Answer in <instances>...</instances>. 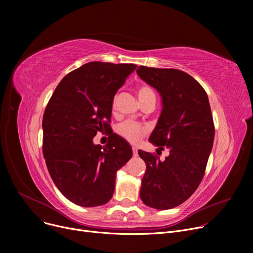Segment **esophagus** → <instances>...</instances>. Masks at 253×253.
<instances>
[{
  "mask_svg": "<svg viewBox=\"0 0 253 253\" xmlns=\"http://www.w3.org/2000/svg\"><path fill=\"white\" fill-rule=\"evenodd\" d=\"M132 152H133V156L134 157H137L138 156V153H137V149L135 147L132 148Z\"/></svg>",
  "mask_w": 253,
  "mask_h": 253,
  "instance_id": "34e87169",
  "label": "esophagus"
}]
</instances>
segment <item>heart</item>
<instances>
[{"instance_id":"b5f03b06","label":"heart","mask_w":253,"mask_h":253,"mask_svg":"<svg viewBox=\"0 0 253 253\" xmlns=\"http://www.w3.org/2000/svg\"><path fill=\"white\" fill-rule=\"evenodd\" d=\"M137 96L141 104L150 100L156 101V94L154 90L149 85L145 84H141L137 87ZM112 110H116V97H114L112 100ZM117 132L120 136H122L130 143L137 144L147 133V129L135 122L126 121L118 125Z\"/></svg>"}]
</instances>
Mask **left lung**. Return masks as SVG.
Segmentation results:
<instances>
[{"instance_id":"1","label":"left lung","mask_w":253,"mask_h":253,"mask_svg":"<svg viewBox=\"0 0 253 253\" xmlns=\"http://www.w3.org/2000/svg\"><path fill=\"white\" fill-rule=\"evenodd\" d=\"M137 75L162 98V111L150 141L169 150L161 161L138 151L147 170L141 180L142 202L159 210L174 208L200 184L214 139V124L207 93L189 74L175 69L139 66Z\"/></svg>"}]
</instances>
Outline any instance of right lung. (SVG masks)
<instances>
[{"mask_svg": "<svg viewBox=\"0 0 253 253\" xmlns=\"http://www.w3.org/2000/svg\"><path fill=\"white\" fill-rule=\"evenodd\" d=\"M136 64L91 61L66 75L43 116V155L60 193L83 207L108 203L117 171L132 157L130 144L112 133L105 147L93 143L110 130L112 100Z\"/></svg>", "mask_w": 253, "mask_h": 253, "instance_id": "right-lung-1", "label": "right lung"}]
</instances>
